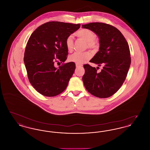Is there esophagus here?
<instances>
[{
  "instance_id": "1",
  "label": "esophagus",
  "mask_w": 150,
  "mask_h": 150,
  "mask_svg": "<svg viewBox=\"0 0 150 150\" xmlns=\"http://www.w3.org/2000/svg\"><path fill=\"white\" fill-rule=\"evenodd\" d=\"M82 66H83L82 64H76V68H78V67H81Z\"/></svg>"
}]
</instances>
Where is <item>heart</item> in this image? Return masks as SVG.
Listing matches in <instances>:
<instances>
[{
	"label": "heart",
	"mask_w": 150,
	"mask_h": 150,
	"mask_svg": "<svg viewBox=\"0 0 150 150\" xmlns=\"http://www.w3.org/2000/svg\"><path fill=\"white\" fill-rule=\"evenodd\" d=\"M76 35L78 38L84 40L87 43V47L92 50H98L100 47V41L96 38V35L92 30L88 29H81L79 30L76 33ZM66 47L67 50L71 52L74 49V38L72 35L68 36L66 39ZM92 57V54L89 51L82 53L75 52L71 55L69 60L70 62H74L76 64H81Z\"/></svg>",
	"instance_id": "heart-1"
}]
</instances>
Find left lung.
I'll use <instances>...</instances> for the list:
<instances>
[{"mask_svg": "<svg viewBox=\"0 0 150 150\" xmlns=\"http://www.w3.org/2000/svg\"><path fill=\"white\" fill-rule=\"evenodd\" d=\"M82 27L92 30L98 36L99 51L91 62L99 66L103 65L100 72H97V68L84 65V85L89 93L97 97H110L120 88L127 76L131 63L128 44L121 32L112 25L92 22L83 25Z\"/></svg>", "mask_w": 150, "mask_h": 150, "instance_id": "1", "label": "left lung"}]
</instances>
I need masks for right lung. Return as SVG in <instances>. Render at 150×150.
<instances>
[{
	"instance_id": "1",
	"label": "right lung",
	"mask_w": 150,
	"mask_h": 150,
	"mask_svg": "<svg viewBox=\"0 0 150 150\" xmlns=\"http://www.w3.org/2000/svg\"><path fill=\"white\" fill-rule=\"evenodd\" d=\"M80 26V24L48 22L30 36L25 50L24 63L30 83L43 96H57L68 85L75 71V63L62 64L58 69L54 64L66 60V39Z\"/></svg>"
}]
</instances>
